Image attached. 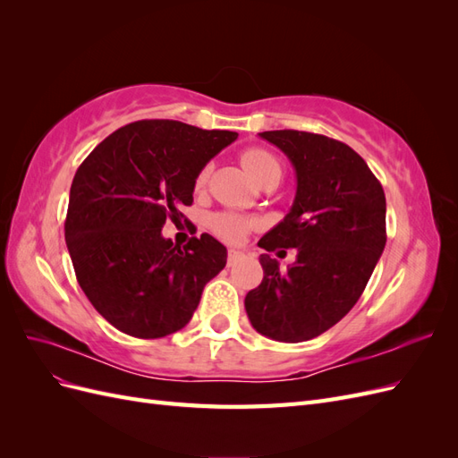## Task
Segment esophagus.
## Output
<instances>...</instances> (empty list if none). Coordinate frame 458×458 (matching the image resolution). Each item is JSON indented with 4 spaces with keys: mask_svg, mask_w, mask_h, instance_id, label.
<instances>
[{
    "mask_svg": "<svg viewBox=\"0 0 458 458\" xmlns=\"http://www.w3.org/2000/svg\"><path fill=\"white\" fill-rule=\"evenodd\" d=\"M242 258H244V254L241 250H234V248H229V252H227V263H229V266H234V263L241 261Z\"/></svg>",
    "mask_w": 458,
    "mask_h": 458,
    "instance_id": "obj_1",
    "label": "esophagus"
}]
</instances>
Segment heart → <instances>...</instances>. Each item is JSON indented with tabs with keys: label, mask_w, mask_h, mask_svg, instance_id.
<instances>
[{
	"label": "heart",
	"mask_w": 458,
	"mask_h": 458,
	"mask_svg": "<svg viewBox=\"0 0 458 458\" xmlns=\"http://www.w3.org/2000/svg\"><path fill=\"white\" fill-rule=\"evenodd\" d=\"M241 162L248 170L256 182L266 187V185H276L283 177V165L281 160L276 158L271 150L267 148H246L241 157ZM208 179V168L200 170L197 175V187H202ZM210 227L217 234L219 239L227 242H239L244 234L254 227V221L250 217H244L239 214L231 212H219L214 214L210 219Z\"/></svg>",
	"instance_id": "b5f03b06"
}]
</instances>
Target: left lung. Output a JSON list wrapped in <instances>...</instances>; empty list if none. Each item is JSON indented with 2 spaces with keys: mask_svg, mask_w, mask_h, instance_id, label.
I'll return each mask as SVG.
<instances>
[{
  "mask_svg": "<svg viewBox=\"0 0 458 458\" xmlns=\"http://www.w3.org/2000/svg\"><path fill=\"white\" fill-rule=\"evenodd\" d=\"M293 162L296 199L279 225L263 234L266 252L296 248L286 271L261 254L263 281L244 298L259 335L306 342L345 317L386 246V197L367 162L327 135L276 130L259 133Z\"/></svg>",
  "mask_w": 458,
  "mask_h": 458,
  "instance_id": "8db88e82",
  "label": "left lung"
}]
</instances>
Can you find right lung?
Returning a JSON list of instances; mask_svg holds the SVG:
<instances>
[{"label": "right lung", "mask_w": 458, "mask_h": 458, "mask_svg": "<svg viewBox=\"0 0 458 458\" xmlns=\"http://www.w3.org/2000/svg\"><path fill=\"white\" fill-rule=\"evenodd\" d=\"M237 131L177 120H140L110 133L72 179L64 239L76 279L93 308L135 338L182 330L206 283L225 267L212 234L183 248L162 237L192 204L197 175Z\"/></svg>", "instance_id": "obj_1"}]
</instances>
